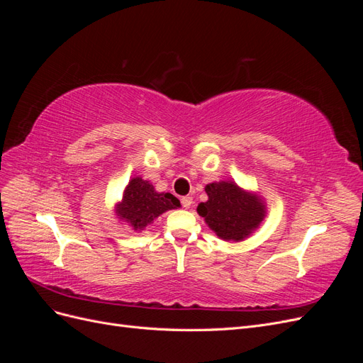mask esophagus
I'll return each mask as SVG.
<instances>
[{
  "mask_svg": "<svg viewBox=\"0 0 363 363\" xmlns=\"http://www.w3.org/2000/svg\"><path fill=\"white\" fill-rule=\"evenodd\" d=\"M191 204H192V196H189V195L183 196V199H182V206L188 208V207H191Z\"/></svg>",
  "mask_w": 363,
  "mask_h": 363,
  "instance_id": "obj_1",
  "label": "esophagus"
}]
</instances>
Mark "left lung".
<instances>
[{"label": "left lung", "mask_w": 363, "mask_h": 363, "mask_svg": "<svg viewBox=\"0 0 363 363\" xmlns=\"http://www.w3.org/2000/svg\"><path fill=\"white\" fill-rule=\"evenodd\" d=\"M206 192L208 200L200 203L196 212L224 240H242L265 216V206L257 196L247 194L233 182L211 183Z\"/></svg>", "instance_id": "1"}]
</instances>
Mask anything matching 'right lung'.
I'll return each mask as SVG.
<instances>
[{
	"instance_id": "right-lung-1",
	"label": "right lung",
	"mask_w": 363,
	"mask_h": 363,
	"mask_svg": "<svg viewBox=\"0 0 363 363\" xmlns=\"http://www.w3.org/2000/svg\"><path fill=\"white\" fill-rule=\"evenodd\" d=\"M179 206L180 201L172 194H159L147 180L135 177L130 180L116 211L121 219H125L135 230H142L163 212Z\"/></svg>"
}]
</instances>
